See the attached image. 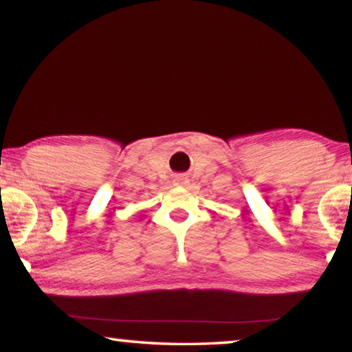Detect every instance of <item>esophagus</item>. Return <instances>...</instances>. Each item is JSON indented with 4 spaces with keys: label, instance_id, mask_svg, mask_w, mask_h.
<instances>
[{
    "label": "esophagus",
    "instance_id": "1",
    "mask_svg": "<svg viewBox=\"0 0 352 352\" xmlns=\"http://www.w3.org/2000/svg\"><path fill=\"white\" fill-rule=\"evenodd\" d=\"M178 180H180V182H182V180H183V178H178Z\"/></svg>",
    "mask_w": 352,
    "mask_h": 352
}]
</instances>
